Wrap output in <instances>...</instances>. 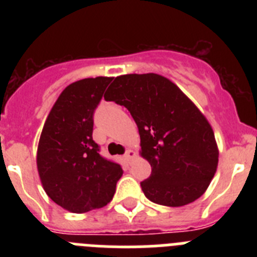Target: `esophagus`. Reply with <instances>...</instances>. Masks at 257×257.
Segmentation results:
<instances>
[{
  "label": "esophagus",
  "mask_w": 257,
  "mask_h": 257,
  "mask_svg": "<svg viewBox=\"0 0 257 257\" xmlns=\"http://www.w3.org/2000/svg\"><path fill=\"white\" fill-rule=\"evenodd\" d=\"M136 154H135V152L134 151H131V149H128V151L126 152V154H124V158H126L127 161H130V160H133L134 157H135Z\"/></svg>",
  "instance_id": "1"
}]
</instances>
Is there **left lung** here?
Returning a JSON list of instances; mask_svg holds the SVG:
<instances>
[{"mask_svg":"<svg viewBox=\"0 0 257 257\" xmlns=\"http://www.w3.org/2000/svg\"><path fill=\"white\" fill-rule=\"evenodd\" d=\"M104 99L128 109L138 124L143 158L152 174L142 181L149 201L169 207L206 192L219 162L212 127L170 79L156 73L115 77Z\"/></svg>","mask_w":257,"mask_h":257,"instance_id":"1","label":"left lung"}]
</instances>
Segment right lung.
Listing matches in <instances>:
<instances>
[{"mask_svg": "<svg viewBox=\"0 0 257 257\" xmlns=\"http://www.w3.org/2000/svg\"><path fill=\"white\" fill-rule=\"evenodd\" d=\"M112 77L79 79L59 95L41 133L37 169L47 196L74 213L112 201L121 165L99 154L92 140L94 112Z\"/></svg>", "mask_w": 257, "mask_h": 257, "instance_id": "add662e5", "label": "right lung"}]
</instances>
